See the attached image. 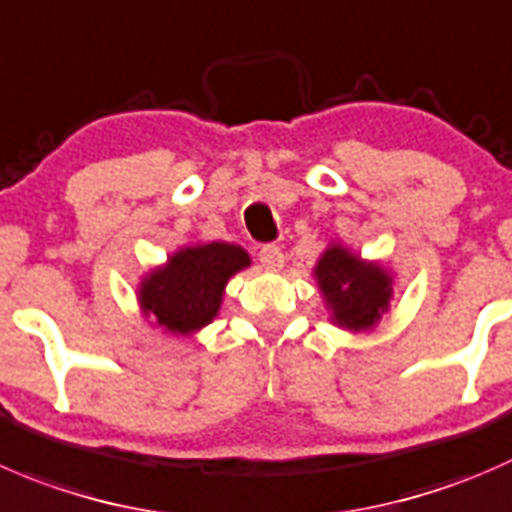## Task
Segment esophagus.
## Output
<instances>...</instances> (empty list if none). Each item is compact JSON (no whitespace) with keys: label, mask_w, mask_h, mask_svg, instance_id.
Segmentation results:
<instances>
[{"label":"esophagus","mask_w":512,"mask_h":512,"mask_svg":"<svg viewBox=\"0 0 512 512\" xmlns=\"http://www.w3.org/2000/svg\"><path fill=\"white\" fill-rule=\"evenodd\" d=\"M260 262L265 267H282V262H285V255H282V247L280 245H262L260 247Z\"/></svg>","instance_id":"1"}]
</instances>
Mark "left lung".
Segmentation results:
<instances>
[{
  "mask_svg": "<svg viewBox=\"0 0 512 512\" xmlns=\"http://www.w3.org/2000/svg\"><path fill=\"white\" fill-rule=\"evenodd\" d=\"M317 285L332 310V320L347 330H367L388 310L393 277L380 265L362 262L345 247H327L315 267Z\"/></svg>",
  "mask_w": 512,
  "mask_h": 512,
  "instance_id": "left-lung-1",
  "label": "left lung"
}]
</instances>
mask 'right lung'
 I'll return each mask as SVG.
<instances>
[{"label":"right lung","mask_w":512,"mask_h":512,"mask_svg":"<svg viewBox=\"0 0 512 512\" xmlns=\"http://www.w3.org/2000/svg\"><path fill=\"white\" fill-rule=\"evenodd\" d=\"M247 265V252L227 242L185 247L145 277L140 287L142 310L167 332L190 335L215 320L227 280Z\"/></svg>","instance_id":"1"}]
</instances>
